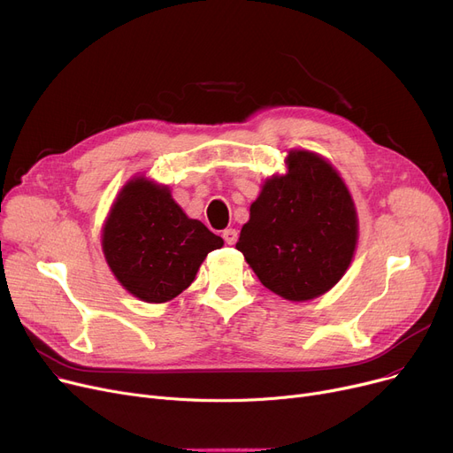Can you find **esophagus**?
I'll use <instances>...</instances> for the list:
<instances>
[{"label": "esophagus", "instance_id": "obj_1", "mask_svg": "<svg viewBox=\"0 0 453 453\" xmlns=\"http://www.w3.org/2000/svg\"><path fill=\"white\" fill-rule=\"evenodd\" d=\"M223 239L226 242V245H235V242H237V230L235 228L223 230Z\"/></svg>", "mask_w": 453, "mask_h": 453}]
</instances>
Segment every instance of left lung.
Masks as SVG:
<instances>
[{
	"label": "left lung",
	"instance_id": "8db88e82",
	"mask_svg": "<svg viewBox=\"0 0 453 453\" xmlns=\"http://www.w3.org/2000/svg\"><path fill=\"white\" fill-rule=\"evenodd\" d=\"M288 172L265 182L235 249L259 281L290 302L324 295L348 271L357 211L340 175L322 157L290 151Z\"/></svg>",
	"mask_w": 453,
	"mask_h": 453
}]
</instances>
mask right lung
<instances>
[{
  "label": "right lung",
  "instance_id": "obj_1",
  "mask_svg": "<svg viewBox=\"0 0 453 453\" xmlns=\"http://www.w3.org/2000/svg\"><path fill=\"white\" fill-rule=\"evenodd\" d=\"M105 259L117 280L150 303H163L188 287L208 252L223 239L186 218L165 186L144 177L127 182L102 234Z\"/></svg>",
  "mask_w": 453,
  "mask_h": 453
}]
</instances>
